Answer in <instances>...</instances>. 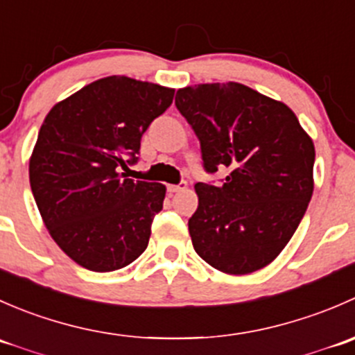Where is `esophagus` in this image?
<instances>
[{
    "label": "esophagus",
    "instance_id": "obj_1",
    "mask_svg": "<svg viewBox=\"0 0 355 355\" xmlns=\"http://www.w3.org/2000/svg\"><path fill=\"white\" fill-rule=\"evenodd\" d=\"M185 187H187V184H185V182L182 180V182H178V184H168L166 185V191L170 192V194H173V192L182 191V189H185Z\"/></svg>",
    "mask_w": 355,
    "mask_h": 355
}]
</instances>
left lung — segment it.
<instances>
[{"label": "left lung", "mask_w": 355, "mask_h": 355, "mask_svg": "<svg viewBox=\"0 0 355 355\" xmlns=\"http://www.w3.org/2000/svg\"><path fill=\"white\" fill-rule=\"evenodd\" d=\"M175 106L198 135L206 173L189 220L196 252L216 270L247 275L288 244L313 196L314 144L293 111L247 85L200 84Z\"/></svg>", "instance_id": "obj_1"}]
</instances>
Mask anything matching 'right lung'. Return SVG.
Instances as JSON below:
<instances>
[{"label": "right lung", "mask_w": 355, "mask_h": 355, "mask_svg": "<svg viewBox=\"0 0 355 355\" xmlns=\"http://www.w3.org/2000/svg\"><path fill=\"white\" fill-rule=\"evenodd\" d=\"M173 89L99 78L53 106L28 164L31 189L53 241L98 273L134 263L163 209V184L127 178L142 134L170 108Z\"/></svg>", "instance_id": "right-lung-1"}]
</instances>
